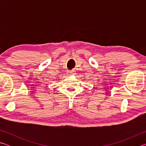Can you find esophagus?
<instances>
[{"label": "esophagus", "instance_id": "1", "mask_svg": "<svg viewBox=\"0 0 146 146\" xmlns=\"http://www.w3.org/2000/svg\"><path fill=\"white\" fill-rule=\"evenodd\" d=\"M68 75H72V74H73L74 73L73 72V71H68Z\"/></svg>", "mask_w": 146, "mask_h": 146}]
</instances>
